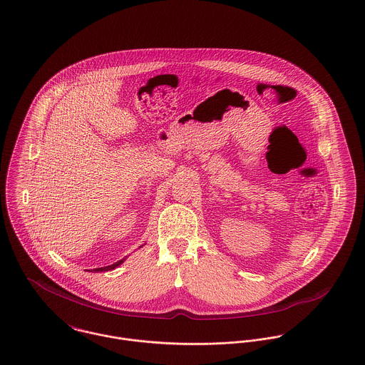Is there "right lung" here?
<instances>
[{"instance_id":"add662e5","label":"right lung","mask_w":365,"mask_h":365,"mask_svg":"<svg viewBox=\"0 0 365 365\" xmlns=\"http://www.w3.org/2000/svg\"><path fill=\"white\" fill-rule=\"evenodd\" d=\"M123 261H125V259H122V260L116 261V262H115V264H110V265H108V267H101V268H96V269H94V271H97V272H98V271H109V269H113V268H116V267H118V265H120V264H122V262H123Z\"/></svg>"}]
</instances>
